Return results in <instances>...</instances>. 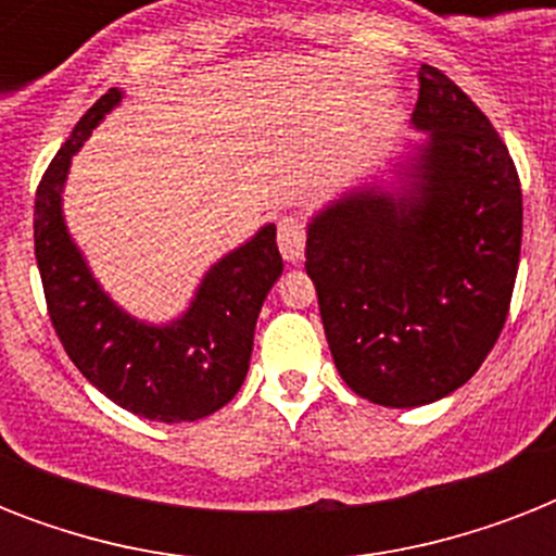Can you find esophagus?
Returning <instances> with one entry per match:
<instances>
[{"instance_id":"obj_1","label":"esophagus","mask_w":556,"mask_h":556,"mask_svg":"<svg viewBox=\"0 0 556 556\" xmlns=\"http://www.w3.org/2000/svg\"><path fill=\"white\" fill-rule=\"evenodd\" d=\"M277 244H279V253H282V260H286V262L303 260V248H305L303 218H296V216L279 218Z\"/></svg>"}]
</instances>
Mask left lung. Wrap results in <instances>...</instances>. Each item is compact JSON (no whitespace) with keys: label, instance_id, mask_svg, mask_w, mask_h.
Returning <instances> with one entry per match:
<instances>
[{"label":"left lung","instance_id":"obj_1","mask_svg":"<svg viewBox=\"0 0 556 556\" xmlns=\"http://www.w3.org/2000/svg\"><path fill=\"white\" fill-rule=\"evenodd\" d=\"M415 195L355 192L308 225L305 270L340 378L380 406H421L473 378L508 317L522 187L488 115L421 65Z\"/></svg>","mask_w":556,"mask_h":556}]
</instances>
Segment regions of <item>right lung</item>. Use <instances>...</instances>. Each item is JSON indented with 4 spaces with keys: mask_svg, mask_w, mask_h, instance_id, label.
<instances>
[{
    "mask_svg": "<svg viewBox=\"0 0 556 556\" xmlns=\"http://www.w3.org/2000/svg\"><path fill=\"white\" fill-rule=\"evenodd\" d=\"M117 100L121 91L109 89L77 121L37 187L34 253L48 317L83 378L117 406L152 421H199L233 401L248 375L256 317L282 274L277 227H262L218 262L173 326L155 329L121 312L91 279L60 210L72 155Z\"/></svg>",
    "mask_w": 556,
    "mask_h": 556,
    "instance_id": "obj_1",
    "label": "right lung"
}]
</instances>
